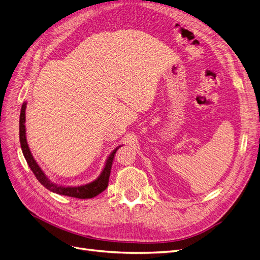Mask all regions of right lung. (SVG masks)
Masks as SVG:
<instances>
[{
  "label": "right lung",
  "mask_w": 260,
  "mask_h": 260,
  "mask_svg": "<svg viewBox=\"0 0 260 260\" xmlns=\"http://www.w3.org/2000/svg\"><path fill=\"white\" fill-rule=\"evenodd\" d=\"M26 105H27V103L22 104L21 112H20V118H19L20 146H21L22 154H23V156H25V158L27 160V164L29 165L30 169L32 170L34 175L36 176L39 182L48 188V190H50L51 192L60 194V195H65V196H70V198H76V199H92V198H94V196H96L100 193L103 192L108 185V180H109V176H111L112 165H113L115 154L117 152V149L119 148L121 145L116 147L112 152V154L109 155V157L106 160V165H105L103 171H102L100 177L95 181H93V182L84 184V185H80V186H67V187L55 184L44 175L42 169L39 167V165L35 160L34 156H32V154H31L30 149L28 147V143L26 140V127H25Z\"/></svg>",
  "instance_id": "right-lung-1"
}]
</instances>
